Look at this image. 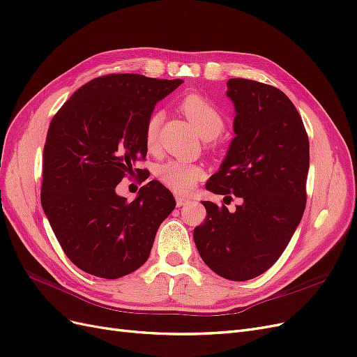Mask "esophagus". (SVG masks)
Listing matches in <instances>:
<instances>
[{
	"instance_id": "esophagus-1",
	"label": "esophagus",
	"mask_w": 357,
	"mask_h": 357,
	"mask_svg": "<svg viewBox=\"0 0 357 357\" xmlns=\"http://www.w3.org/2000/svg\"><path fill=\"white\" fill-rule=\"evenodd\" d=\"M190 199L188 197H183V195H176V206L178 207H182V206H187V204H190Z\"/></svg>"
}]
</instances>
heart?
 Here are the masks:
<instances>
[{"label":"heart","mask_w":357,"mask_h":357,"mask_svg":"<svg viewBox=\"0 0 357 357\" xmlns=\"http://www.w3.org/2000/svg\"><path fill=\"white\" fill-rule=\"evenodd\" d=\"M181 110L183 112L197 132L204 139L216 138L225 129V117L220 113L216 105L199 94H188L181 100ZM163 122L162 112H153L144 128V141L149 150H155L158 142V134ZM158 179L166 187L178 194H187L194 190L195 183L203 175V170L199 165L182 162V160H167L160 165L157 170Z\"/></svg>","instance_id":"1"}]
</instances>
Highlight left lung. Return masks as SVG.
Wrapping results in <instances>:
<instances>
[{
	"label": "left lung",
	"mask_w": 357,
	"mask_h": 357,
	"mask_svg": "<svg viewBox=\"0 0 357 357\" xmlns=\"http://www.w3.org/2000/svg\"><path fill=\"white\" fill-rule=\"evenodd\" d=\"M227 86L235 138L206 188L229 200L234 194L241 204L229 212L225 204L203 202L207 215L194 241L213 272L247 281L280 259L305 213L309 137L281 89L241 77Z\"/></svg>",
	"instance_id": "8db88e82"
}]
</instances>
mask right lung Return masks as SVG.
Instances as JSON below:
<instances>
[{
    "label": "right lung",
    "mask_w": 357,
    "mask_h": 357,
    "mask_svg": "<svg viewBox=\"0 0 357 357\" xmlns=\"http://www.w3.org/2000/svg\"><path fill=\"white\" fill-rule=\"evenodd\" d=\"M181 84L137 73L100 76L52 117L41 204L63 252L84 272L116 280L141 268L175 208L174 195L158 181L145 183L130 203L116 187L128 175L147 176L137 167L147 155L145 122L155 102Z\"/></svg>",
    "instance_id": "1"
}]
</instances>
